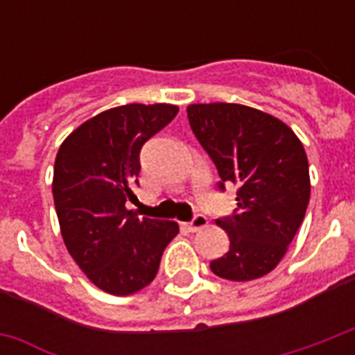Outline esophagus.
Returning <instances> with one entry per match:
<instances>
[{
    "mask_svg": "<svg viewBox=\"0 0 355 355\" xmlns=\"http://www.w3.org/2000/svg\"><path fill=\"white\" fill-rule=\"evenodd\" d=\"M208 225V217L202 216V214H195L193 219L188 223V230L189 232H197L200 228H205Z\"/></svg>",
    "mask_w": 355,
    "mask_h": 355,
    "instance_id": "34e87169",
    "label": "esophagus"
}]
</instances>
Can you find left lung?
I'll return each instance as SVG.
<instances>
[{
	"label": "left lung",
	"instance_id": "obj_1",
	"mask_svg": "<svg viewBox=\"0 0 355 355\" xmlns=\"http://www.w3.org/2000/svg\"><path fill=\"white\" fill-rule=\"evenodd\" d=\"M189 127L219 173V189L237 186L232 216L217 219L230 248L214 275L247 282L280 263L309 202L308 156L280 119L234 103L189 105Z\"/></svg>",
	"mask_w": 355,
	"mask_h": 355
}]
</instances>
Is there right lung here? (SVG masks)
Segmentation results:
<instances>
[{
  "mask_svg": "<svg viewBox=\"0 0 355 355\" xmlns=\"http://www.w3.org/2000/svg\"><path fill=\"white\" fill-rule=\"evenodd\" d=\"M173 105H125L97 114L64 139L53 199L71 258L99 289L130 295L155 280L178 225L127 210L139 186V153L175 119Z\"/></svg>",
  "mask_w": 355,
  "mask_h": 355,
  "instance_id": "add662e5",
  "label": "right lung"
}]
</instances>
